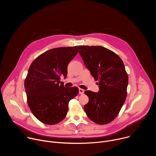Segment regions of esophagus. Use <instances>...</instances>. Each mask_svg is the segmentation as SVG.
<instances>
[{"instance_id":"34e87169","label":"esophagus","mask_w":156,"mask_h":156,"mask_svg":"<svg viewBox=\"0 0 156 156\" xmlns=\"http://www.w3.org/2000/svg\"><path fill=\"white\" fill-rule=\"evenodd\" d=\"M84 93V90H83V89H81V88H79V93L80 94H83Z\"/></svg>"}]
</instances>
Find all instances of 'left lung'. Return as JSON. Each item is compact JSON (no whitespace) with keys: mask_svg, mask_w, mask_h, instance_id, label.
Listing matches in <instances>:
<instances>
[{"mask_svg":"<svg viewBox=\"0 0 156 156\" xmlns=\"http://www.w3.org/2000/svg\"><path fill=\"white\" fill-rule=\"evenodd\" d=\"M78 52L95 81L99 91H85L89 101L84 106L91 120L99 125L113 121L125 101L128 83V74L120 57L102 46H79Z\"/></svg>","mask_w":156,"mask_h":156,"instance_id":"1","label":"left lung"}]
</instances>
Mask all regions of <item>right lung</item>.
<instances>
[{"label":"right lung","mask_w":156,"mask_h":156,"mask_svg":"<svg viewBox=\"0 0 156 156\" xmlns=\"http://www.w3.org/2000/svg\"><path fill=\"white\" fill-rule=\"evenodd\" d=\"M78 46L50 49L31 63L25 80L28 106L34 117L46 125L62 121L68 112L69 101L76 96L77 87H66L60 83L65 78L69 62L78 53Z\"/></svg>","instance_id":"add662e5"}]
</instances>
